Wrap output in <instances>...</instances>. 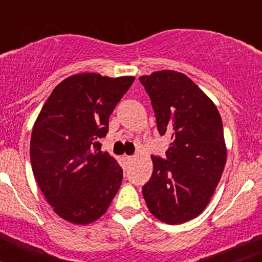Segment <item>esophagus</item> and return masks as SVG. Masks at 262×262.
Listing matches in <instances>:
<instances>
[{"label": "esophagus", "mask_w": 262, "mask_h": 262, "mask_svg": "<svg viewBox=\"0 0 262 262\" xmlns=\"http://www.w3.org/2000/svg\"><path fill=\"white\" fill-rule=\"evenodd\" d=\"M123 160H124V163H131L134 160L133 156H123Z\"/></svg>", "instance_id": "obj_1"}]
</instances>
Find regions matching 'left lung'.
<instances>
[{
  "label": "left lung",
  "mask_w": 262,
  "mask_h": 262,
  "mask_svg": "<svg viewBox=\"0 0 262 262\" xmlns=\"http://www.w3.org/2000/svg\"><path fill=\"white\" fill-rule=\"evenodd\" d=\"M139 80L151 98L157 131L173 139L165 159L152 156L154 172L143 195L159 221L185 223L205 210L224 170L222 118L211 99L180 72L160 71Z\"/></svg>",
  "instance_id": "8db88e82"
}]
</instances>
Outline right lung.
Wrapping results in <instances>:
<instances>
[{"instance_id": "right-lung-1", "label": "right lung", "mask_w": 262, "mask_h": 262, "mask_svg": "<svg viewBox=\"0 0 262 262\" xmlns=\"http://www.w3.org/2000/svg\"><path fill=\"white\" fill-rule=\"evenodd\" d=\"M135 77L80 73L61 81L41 107L30 142L32 172L47 202L62 219L89 224L102 216L123 170L98 139Z\"/></svg>"}]
</instances>
